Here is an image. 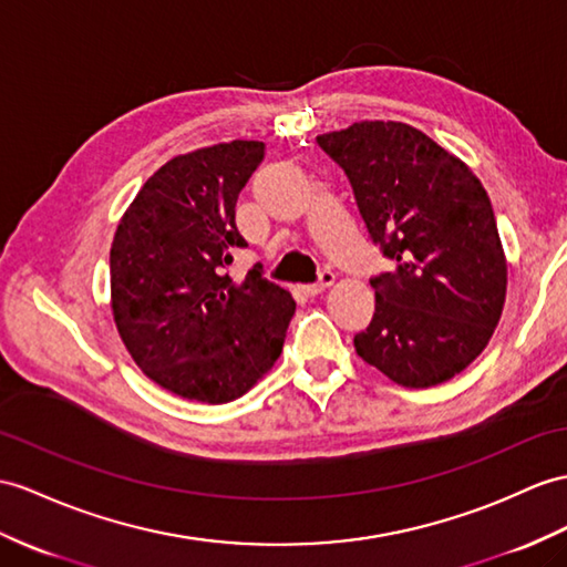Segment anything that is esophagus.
<instances>
[{
    "label": "esophagus",
    "instance_id": "esophagus-1",
    "mask_svg": "<svg viewBox=\"0 0 567 567\" xmlns=\"http://www.w3.org/2000/svg\"><path fill=\"white\" fill-rule=\"evenodd\" d=\"M331 284H334V271H329V269H324V271H320V279H317L315 284H308V286H302V291H306L308 296H317V293H322L324 288H329Z\"/></svg>",
    "mask_w": 567,
    "mask_h": 567
}]
</instances>
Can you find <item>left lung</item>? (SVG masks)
Instances as JSON below:
<instances>
[{"label": "left lung", "mask_w": 567, "mask_h": 567, "mask_svg": "<svg viewBox=\"0 0 567 567\" xmlns=\"http://www.w3.org/2000/svg\"><path fill=\"white\" fill-rule=\"evenodd\" d=\"M347 173L370 240L392 271L372 276L375 312L355 353L404 388H433L486 349L507 267L486 189L404 122H355L317 136Z\"/></svg>", "instance_id": "8db88e82"}]
</instances>
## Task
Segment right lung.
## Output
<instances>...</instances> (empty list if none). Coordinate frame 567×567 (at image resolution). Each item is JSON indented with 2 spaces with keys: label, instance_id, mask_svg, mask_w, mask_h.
<instances>
[{
  "label": "right lung",
  "instance_id": "1",
  "mask_svg": "<svg viewBox=\"0 0 567 567\" xmlns=\"http://www.w3.org/2000/svg\"><path fill=\"white\" fill-rule=\"evenodd\" d=\"M236 140L175 156L146 179L110 250L113 315L146 375L177 396L226 404L279 358L296 300L261 276L228 274L247 247L236 204L265 161Z\"/></svg>",
  "mask_w": 567,
  "mask_h": 567
}]
</instances>
